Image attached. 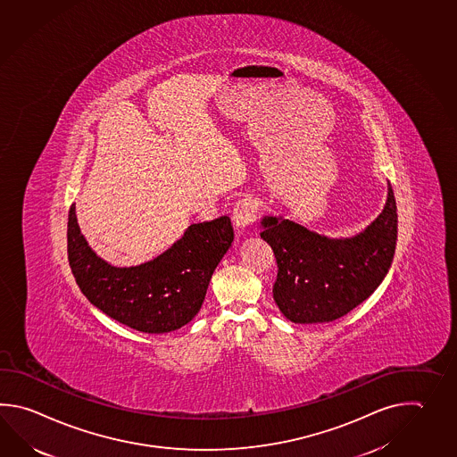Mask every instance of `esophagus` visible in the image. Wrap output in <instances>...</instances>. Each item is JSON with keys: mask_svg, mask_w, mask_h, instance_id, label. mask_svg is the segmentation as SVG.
Segmentation results:
<instances>
[{"mask_svg": "<svg viewBox=\"0 0 457 457\" xmlns=\"http://www.w3.org/2000/svg\"><path fill=\"white\" fill-rule=\"evenodd\" d=\"M257 202L251 198V196H245L243 200H239L233 210V223L236 226V229L239 233H244L251 228L252 224L255 223L257 220Z\"/></svg>", "mask_w": 457, "mask_h": 457, "instance_id": "1", "label": "esophagus"}]
</instances>
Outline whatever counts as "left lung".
I'll list each match as a JSON object with an SVG mask.
<instances>
[{"instance_id": "8db88e82", "label": "left lung", "mask_w": 457, "mask_h": 457, "mask_svg": "<svg viewBox=\"0 0 457 457\" xmlns=\"http://www.w3.org/2000/svg\"><path fill=\"white\" fill-rule=\"evenodd\" d=\"M382 213L363 233L330 239L304 226L262 218L261 237L277 259L273 299L295 324L332 322L370 298L391 269L397 206L391 184Z\"/></svg>"}]
</instances>
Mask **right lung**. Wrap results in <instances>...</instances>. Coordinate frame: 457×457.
Returning <instances> with one entry per match:
<instances>
[{"label": "right lung", "instance_id": "right-lung-1", "mask_svg": "<svg viewBox=\"0 0 457 457\" xmlns=\"http://www.w3.org/2000/svg\"><path fill=\"white\" fill-rule=\"evenodd\" d=\"M68 261L84 296L104 314L145 334H164L188 324L202 308L214 269L231 247V220L190 224L156 259L113 267L84 239L75 205L68 214Z\"/></svg>", "mask_w": 457, "mask_h": 457}]
</instances>
